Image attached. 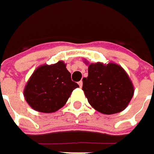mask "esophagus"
Returning a JSON list of instances; mask_svg holds the SVG:
<instances>
[{
    "mask_svg": "<svg viewBox=\"0 0 154 154\" xmlns=\"http://www.w3.org/2000/svg\"><path fill=\"white\" fill-rule=\"evenodd\" d=\"M78 85H79L80 87H82V86H83V82H82V81H79V82H78Z\"/></svg>",
    "mask_w": 154,
    "mask_h": 154,
    "instance_id": "obj_1",
    "label": "esophagus"
}]
</instances>
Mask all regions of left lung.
I'll list each match as a JSON object with an SVG mask.
<instances>
[{"mask_svg":"<svg viewBox=\"0 0 154 154\" xmlns=\"http://www.w3.org/2000/svg\"><path fill=\"white\" fill-rule=\"evenodd\" d=\"M88 77L82 90L90 105L103 114H115L128 107L134 95V85L124 69L113 62L88 63Z\"/></svg>","mask_w":154,"mask_h":154,"instance_id":"obj_1","label":"left lung"}]
</instances>
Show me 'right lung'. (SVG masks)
I'll return each instance as SVG.
<instances>
[{"label":"right lung","mask_w":154,"mask_h":154,"mask_svg":"<svg viewBox=\"0 0 154 154\" xmlns=\"http://www.w3.org/2000/svg\"><path fill=\"white\" fill-rule=\"evenodd\" d=\"M77 87L79 86L71 80L66 64L60 60L55 64L38 67L25 86L24 96L35 110L51 113L66 104Z\"/></svg>","instance_id":"right-lung-1"}]
</instances>
